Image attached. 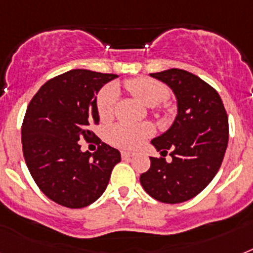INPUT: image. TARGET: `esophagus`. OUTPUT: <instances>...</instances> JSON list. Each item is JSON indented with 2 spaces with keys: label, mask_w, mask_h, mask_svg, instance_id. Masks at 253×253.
I'll use <instances>...</instances> for the list:
<instances>
[{
  "label": "esophagus",
  "mask_w": 253,
  "mask_h": 253,
  "mask_svg": "<svg viewBox=\"0 0 253 253\" xmlns=\"http://www.w3.org/2000/svg\"><path fill=\"white\" fill-rule=\"evenodd\" d=\"M122 158L126 160V159L134 158V154L132 152H128V151H122Z\"/></svg>",
  "instance_id": "1"
}]
</instances>
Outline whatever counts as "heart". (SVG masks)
Masks as SVG:
<instances>
[{
    "mask_svg": "<svg viewBox=\"0 0 253 253\" xmlns=\"http://www.w3.org/2000/svg\"><path fill=\"white\" fill-rule=\"evenodd\" d=\"M126 89L140 101L143 105L154 107L168 97V89L159 81L147 77L132 79L126 83ZM115 101H117V87L107 85L99 91L97 97V113L102 122L111 119L114 114ZM152 134V128L148 125H138V126H128V125H115L107 131V142L119 148L134 150L138 148L143 140Z\"/></svg>",
    "mask_w": 253,
    "mask_h": 253,
    "instance_id": "heart-1",
    "label": "heart"
}]
</instances>
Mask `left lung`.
<instances>
[{
    "mask_svg": "<svg viewBox=\"0 0 253 253\" xmlns=\"http://www.w3.org/2000/svg\"><path fill=\"white\" fill-rule=\"evenodd\" d=\"M173 91L177 114L166 132L151 144L172 160L151 158L140 176L143 189L164 204H180L200 194L220 168L228 143V117L214 87L184 69L151 73Z\"/></svg>",
    "mask_w": 253,
    "mask_h": 253,
    "instance_id": "1",
    "label": "left lung"
}]
</instances>
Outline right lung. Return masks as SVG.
I'll return each instance as SVG.
<instances>
[{"label": "right lung", "instance_id": "1", "mask_svg": "<svg viewBox=\"0 0 253 253\" xmlns=\"http://www.w3.org/2000/svg\"><path fill=\"white\" fill-rule=\"evenodd\" d=\"M117 75L72 69L42 85L26 110L22 148L26 164L42 192L71 209L93 204L106 190L121 152L98 140L94 154L81 151L99 122L97 94Z\"/></svg>", "mask_w": 253, "mask_h": 253}]
</instances>
